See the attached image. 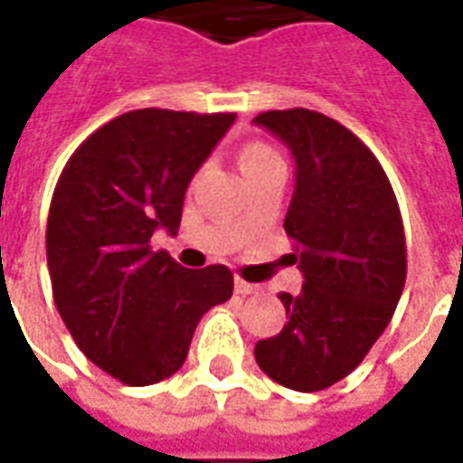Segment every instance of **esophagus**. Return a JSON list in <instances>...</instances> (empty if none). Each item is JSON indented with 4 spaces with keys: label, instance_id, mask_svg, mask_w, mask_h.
Instances as JSON below:
<instances>
[{
    "label": "esophagus",
    "instance_id": "esophagus-1",
    "mask_svg": "<svg viewBox=\"0 0 463 463\" xmlns=\"http://www.w3.org/2000/svg\"><path fill=\"white\" fill-rule=\"evenodd\" d=\"M235 292H238V295H252V292H258V285L245 282L242 278H235Z\"/></svg>",
    "mask_w": 463,
    "mask_h": 463
}]
</instances>
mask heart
<instances>
[{"label": "heart", "instance_id": "1", "mask_svg": "<svg viewBox=\"0 0 463 463\" xmlns=\"http://www.w3.org/2000/svg\"><path fill=\"white\" fill-rule=\"evenodd\" d=\"M278 158H280V156L272 151L270 146H265V143L260 141L245 143L241 151V165L245 173L255 171V168H260V165H265V163L278 161Z\"/></svg>", "mask_w": 463, "mask_h": 463}]
</instances>
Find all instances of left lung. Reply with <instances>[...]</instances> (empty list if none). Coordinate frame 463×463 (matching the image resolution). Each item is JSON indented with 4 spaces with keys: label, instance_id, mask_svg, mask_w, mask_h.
<instances>
[{
    "label": "left lung",
    "instance_id": "obj_1",
    "mask_svg": "<svg viewBox=\"0 0 463 463\" xmlns=\"http://www.w3.org/2000/svg\"><path fill=\"white\" fill-rule=\"evenodd\" d=\"M295 158L285 232L302 292H280L288 322L255 345L260 369L295 392L332 387L387 330L407 280L397 198L374 153L335 118L310 109L255 116Z\"/></svg>",
    "mask_w": 463,
    "mask_h": 463
}]
</instances>
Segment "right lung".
<instances>
[{
    "mask_svg": "<svg viewBox=\"0 0 463 463\" xmlns=\"http://www.w3.org/2000/svg\"><path fill=\"white\" fill-rule=\"evenodd\" d=\"M235 114L138 109L116 116L66 161L46 222L56 310L94 362L128 387L171 377L205 312L231 300L225 265L188 270L151 250L175 235L185 188Z\"/></svg>",
    "mask_w": 463,
    "mask_h": 463,
    "instance_id": "obj_1",
    "label": "right lung"
}]
</instances>
